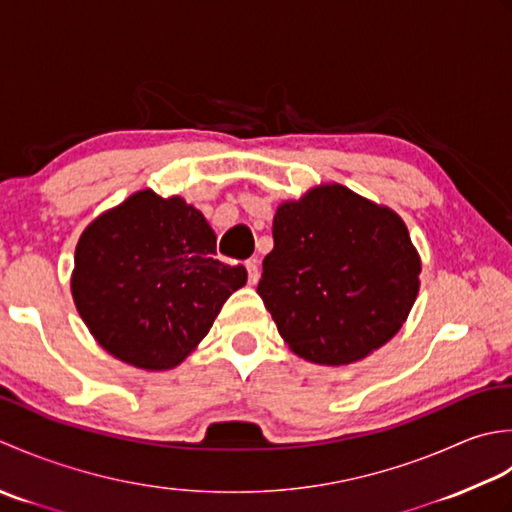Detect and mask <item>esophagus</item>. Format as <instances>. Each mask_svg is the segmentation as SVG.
Instances as JSON below:
<instances>
[{"label":"esophagus","instance_id":"1","mask_svg":"<svg viewBox=\"0 0 512 512\" xmlns=\"http://www.w3.org/2000/svg\"><path fill=\"white\" fill-rule=\"evenodd\" d=\"M245 267H247V274H249V283L256 285V283H258V278H260V267H258V260H256V258H249L247 263H245Z\"/></svg>","mask_w":512,"mask_h":512}]
</instances>
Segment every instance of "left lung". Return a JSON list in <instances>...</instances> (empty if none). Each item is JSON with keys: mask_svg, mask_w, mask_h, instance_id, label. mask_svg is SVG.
I'll list each match as a JSON object with an SVG mask.
<instances>
[{"mask_svg": "<svg viewBox=\"0 0 512 512\" xmlns=\"http://www.w3.org/2000/svg\"><path fill=\"white\" fill-rule=\"evenodd\" d=\"M258 294L296 356L358 362L409 318L422 260L391 207L340 183L278 205Z\"/></svg>", "mask_w": 512, "mask_h": 512, "instance_id": "1", "label": "left lung"}]
</instances>
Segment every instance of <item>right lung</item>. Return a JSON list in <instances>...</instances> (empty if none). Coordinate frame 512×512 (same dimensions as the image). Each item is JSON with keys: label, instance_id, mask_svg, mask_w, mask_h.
Instances as JSON below:
<instances>
[{"label": "right lung", "instance_id": "obj_1", "mask_svg": "<svg viewBox=\"0 0 512 512\" xmlns=\"http://www.w3.org/2000/svg\"><path fill=\"white\" fill-rule=\"evenodd\" d=\"M214 254V229L194 205L134 192L83 229L72 300L110 356L168 371L190 356L225 300L247 283L243 265H225Z\"/></svg>", "mask_w": 512, "mask_h": 512}]
</instances>
